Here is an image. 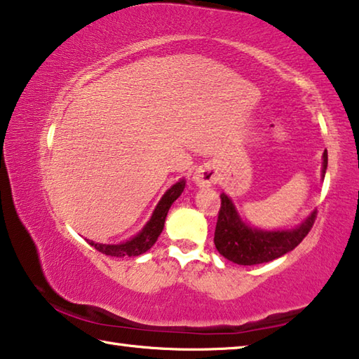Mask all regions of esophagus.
Here are the masks:
<instances>
[{"label": "esophagus", "instance_id": "esophagus-1", "mask_svg": "<svg viewBox=\"0 0 359 359\" xmlns=\"http://www.w3.org/2000/svg\"><path fill=\"white\" fill-rule=\"evenodd\" d=\"M193 179H194V182H196L198 185H203V187L215 184V174L209 168L199 169V171L194 172V177Z\"/></svg>", "mask_w": 359, "mask_h": 359}]
</instances>
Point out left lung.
<instances>
[{"label": "left lung", "mask_w": 359, "mask_h": 359, "mask_svg": "<svg viewBox=\"0 0 359 359\" xmlns=\"http://www.w3.org/2000/svg\"><path fill=\"white\" fill-rule=\"evenodd\" d=\"M327 166V151L323 154V174ZM222 204L218 210L214 242L220 255L236 264L253 266L280 258L296 248L311 233L317 212L293 231H259L241 220L233 203L226 194H220Z\"/></svg>", "instance_id": "1"}]
</instances>
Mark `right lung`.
<instances>
[{
    "label": "right lung",
    "mask_w": 359,
    "mask_h": 359,
    "mask_svg": "<svg viewBox=\"0 0 359 359\" xmlns=\"http://www.w3.org/2000/svg\"><path fill=\"white\" fill-rule=\"evenodd\" d=\"M184 188H185V180H180L169 188V190L165 193V196L161 198V201L158 203L154 215L150 218V222L145 224L144 229L136 236V238H133L131 241L123 242V244H117V245L95 244V242H90V245L95 247L96 250L101 253L109 255V257H117V258L139 257V255L145 253L151 245L155 244L158 236L161 234L163 226H165L168 210L175 199L180 196V193L184 191Z\"/></svg>",
    "instance_id": "obj_1"
}]
</instances>
